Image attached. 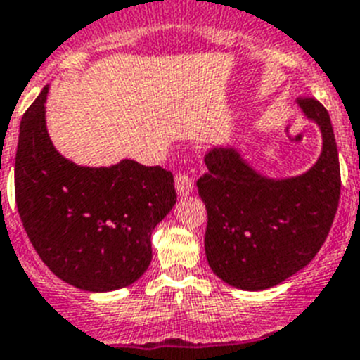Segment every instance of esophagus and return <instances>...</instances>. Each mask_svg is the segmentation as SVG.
Here are the masks:
<instances>
[{"mask_svg": "<svg viewBox=\"0 0 360 360\" xmlns=\"http://www.w3.org/2000/svg\"><path fill=\"white\" fill-rule=\"evenodd\" d=\"M176 190L179 195H188L193 190V176L188 172L176 174Z\"/></svg>", "mask_w": 360, "mask_h": 360, "instance_id": "34e87169", "label": "esophagus"}]
</instances>
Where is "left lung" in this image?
I'll return each mask as SVG.
<instances>
[{
  "mask_svg": "<svg viewBox=\"0 0 360 360\" xmlns=\"http://www.w3.org/2000/svg\"><path fill=\"white\" fill-rule=\"evenodd\" d=\"M300 108L323 134V152L303 176L267 179L235 148H213L199 177L206 204V258L213 273L236 289L264 290L310 264L325 244L341 195V168L328 111L312 96Z\"/></svg>",
  "mask_w": 360,
  "mask_h": 360,
  "instance_id": "obj_1",
  "label": "left lung"
}]
</instances>
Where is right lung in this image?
Returning <instances> with one entry per match:
<instances>
[{
  "instance_id": "right-lung-1",
  "label": "right lung",
  "mask_w": 360,
  "mask_h": 360,
  "mask_svg": "<svg viewBox=\"0 0 360 360\" xmlns=\"http://www.w3.org/2000/svg\"><path fill=\"white\" fill-rule=\"evenodd\" d=\"M48 86L22 115L15 204L32 245L51 273L77 289L108 292L134 283L152 260L150 235L177 200L174 176L132 160L79 167L46 131Z\"/></svg>"
}]
</instances>
